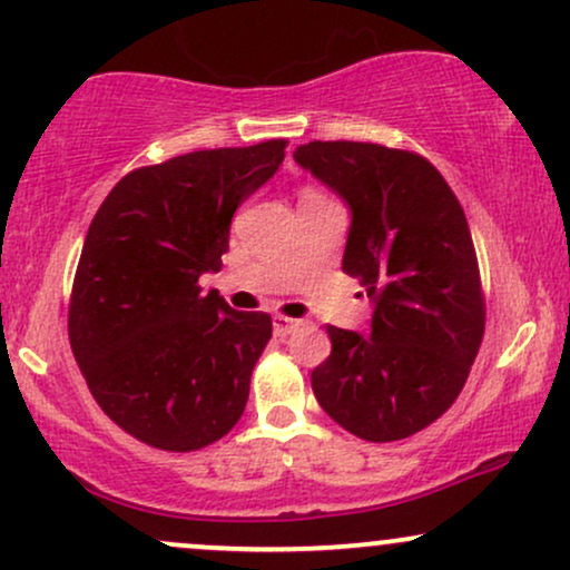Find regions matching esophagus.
I'll return each instance as SVG.
<instances>
[{"label": "esophagus", "mask_w": 570, "mask_h": 570, "mask_svg": "<svg viewBox=\"0 0 570 570\" xmlns=\"http://www.w3.org/2000/svg\"><path fill=\"white\" fill-rule=\"evenodd\" d=\"M297 326H303V321L289 318V315H276V318H273V332H276L278 337H286V334H292Z\"/></svg>", "instance_id": "34e87169"}]
</instances>
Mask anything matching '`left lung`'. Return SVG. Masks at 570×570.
Segmentation results:
<instances>
[{
    "label": "left lung",
    "instance_id": "obj_1",
    "mask_svg": "<svg viewBox=\"0 0 570 570\" xmlns=\"http://www.w3.org/2000/svg\"><path fill=\"white\" fill-rule=\"evenodd\" d=\"M294 161L351 207L342 271L374 303L368 334L326 326L332 355L313 368V393L347 433L403 441L451 409L483 342L468 217L443 175L411 150L313 140Z\"/></svg>",
    "mask_w": 570,
    "mask_h": 570
}]
</instances>
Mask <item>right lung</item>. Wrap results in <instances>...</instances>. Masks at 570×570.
Returning <instances> with one entry per match:
<instances>
[{
    "instance_id": "obj_1",
    "label": "right lung",
    "mask_w": 570,
    "mask_h": 570,
    "mask_svg": "<svg viewBox=\"0 0 570 570\" xmlns=\"http://www.w3.org/2000/svg\"><path fill=\"white\" fill-rule=\"evenodd\" d=\"M286 140L194 150L121 177L89 223L68 340L102 414L161 451L230 433L273 334L202 292L228 252L233 212L276 175Z\"/></svg>"
}]
</instances>
